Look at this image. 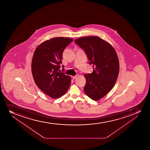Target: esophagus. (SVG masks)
<instances>
[{"instance_id": "34e87169", "label": "esophagus", "mask_w": 150, "mask_h": 150, "mask_svg": "<svg viewBox=\"0 0 150 150\" xmlns=\"http://www.w3.org/2000/svg\"><path fill=\"white\" fill-rule=\"evenodd\" d=\"M79 75H76V76H73L72 78L73 79H74H74H77V78L79 77Z\"/></svg>"}]
</instances>
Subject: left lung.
<instances>
[{
	"label": "left lung",
	"instance_id": "1",
	"mask_svg": "<svg viewBox=\"0 0 150 150\" xmlns=\"http://www.w3.org/2000/svg\"><path fill=\"white\" fill-rule=\"evenodd\" d=\"M75 42L85 50L92 73L85 74L86 83L83 90L93 100L105 96L115 85L119 72V62L114 48L97 36L80 38Z\"/></svg>",
	"mask_w": 150,
	"mask_h": 150
}]
</instances>
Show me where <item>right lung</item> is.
Listing matches in <instances>:
<instances>
[{
    "label": "right lung",
    "instance_id": "add662e5",
    "mask_svg": "<svg viewBox=\"0 0 150 150\" xmlns=\"http://www.w3.org/2000/svg\"><path fill=\"white\" fill-rule=\"evenodd\" d=\"M72 41L68 38H54L43 42L35 51L31 65L33 79L38 87L51 98L64 95L71 84V77L59 69L63 51Z\"/></svg>",
    "mask_w": 150,
    "mask_h": 150
}]
</instances>
